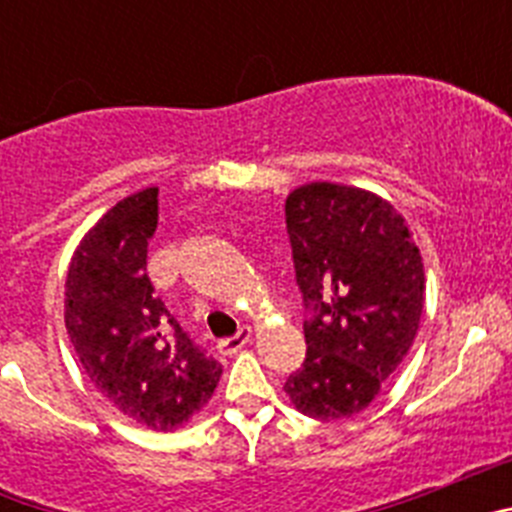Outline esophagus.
Segmentation results:
<instances>
[{"mask_svg":"<svg viewBox=\"0 0 512 512\" xmlns=\"http://www.w3.org/2000/svg\"><path fill=\"white\" fill-rule=\"evenodd\" d=\"M251 328H241L238 330V333H235V336H230V338H223V341H217V351H220V354L223 356H233V354H238V351H241L243 346H246L248 341H251Z\"/></svg>","mask_w":512,"mask_h":512,"instance_id":"esophagus-1","label":"esophagus"}]
</instances>
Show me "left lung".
I'll return each instance as SVG.
<instances>
[{
	"label": "left lung",
	"mask_w": 512,
	"mask_h": 512,
	"mask_svg": "<svg viewBox=\"0 0 512 512\" xmlns=\"http://www.w3.org/2000/svg\"><path fill=\"white\" fill-rule=\"evenodd\" d=\"M284 215L307 343L284 392L310 418H351L413 346L423 259L405 217L364 189L305 184L289 194Z\"/></svg>",
	"instance_id": "left-lung-1"
}]
</instances>
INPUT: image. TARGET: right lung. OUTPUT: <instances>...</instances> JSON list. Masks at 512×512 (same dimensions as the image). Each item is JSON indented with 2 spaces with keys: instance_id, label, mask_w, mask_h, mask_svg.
Masks as SVG:
<instances>
[{
  "instance_id": "obj_1",
  "label": "right lung",
  "mask_w": 512,
  "mask_h": 512,
  "mask_svg": "<svg viewBox=\"0 0 512 512\" xmlns=\"http://www.w3.org/2000/svg\"><path fill=\"white\" fill-rule=\"evenodd\" d=\"M156 225V187L102 215L74 251L63 318L89 382L135 423L174 431L207 405L223 366L153 295L146 259Z\"/></svg>"
}]
</instances>
